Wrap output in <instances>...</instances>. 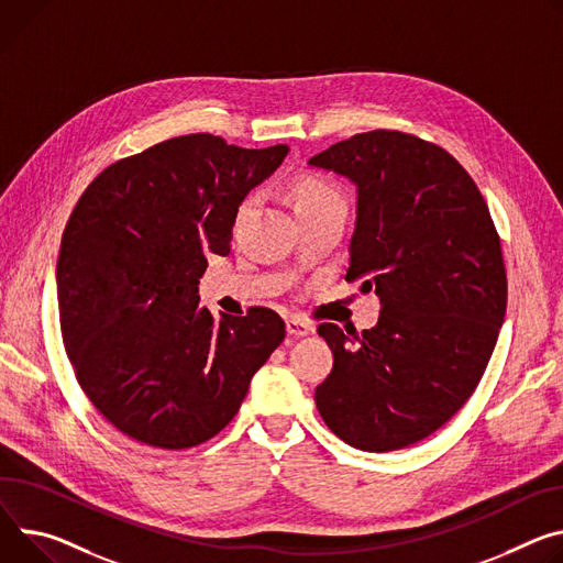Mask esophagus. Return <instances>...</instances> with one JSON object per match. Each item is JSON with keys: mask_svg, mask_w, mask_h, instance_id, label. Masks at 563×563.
I'll return each instance as SVG.
<instances>
[{"mask_svg": "<svg viewBox=\"0 0 563 563\" xmlns=\"http://www.w3.org/2000/svg\"><path fill=\"white\" fill-rule=\"evenodd\" d=\"M285 328H287V334H289V336H296V339L308 336V334L314 330L310 323H305V321H300V319H287V321H285Z\"/></svg>", "mask_w": 563, "mask_h": 563, "instance_id": "34e87169", "label": "esophagus"}]
</instances>
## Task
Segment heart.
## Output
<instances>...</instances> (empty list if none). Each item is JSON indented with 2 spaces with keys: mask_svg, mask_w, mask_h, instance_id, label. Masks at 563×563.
I'll return each instance as SVG.
<instances>
[{
  "mask_svg": "<svg viewBox=\"0 0 563 563\" xmlns=\"http://www.w3.org/2000/svg\"><path fill=\"white\" fill-rule=\"evenodd\" d=\"M291 197H294V209L298 211H314V209H328V207H341L343 195L323 177H314V175H305L298 177L291 186ZM251 203V199H246L242 203L244 211Z\"/></svg>",
  "mask_w": 563,
  "mask_h": 563,
  "instance_id": "b5f03b06",
  "label": "heart"
}]
</instances>
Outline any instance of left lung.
<instances>
[{
	"mask_svg": "<svg viewBox=\"0 0 563 563\" xmlns=\"http://www.w3.org/2000/svg\"><path fill=\"white\" fill-rule=\"evenodd\" d=\"M308 166L354 186L345 278L382 300L362 336L319 325L334 364L317 408L350 446L404 449L438 431L487 368L507 305L498 233L467 170L418 136L354 134Z\"/></svg>",
	"mask_w": 563,
	"mask_h": 563,
	"instance_id": "left-lung-1",
	"label": "left lung"
}]
</instances>
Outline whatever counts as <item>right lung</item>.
Listing matches in <instances>:
<instances>
[{"mask_svg":"<svg viewBox=\"0 0 563 563\" xmlns=\"http://www.w3.org/2000/svg\"><path fill=\"white\" fill-rule=\"evenodd\" d=\"M287 145L186 134L100 173L63 233L60 330L78 384L121 433L159 449L218 435L285 339L265 308H199L209 255H227L240 203Z\"/></svg>","mask_w":563,"mask_h":563,"instance_id":"right-lung-1","label":"right lung"}]
</instances>
